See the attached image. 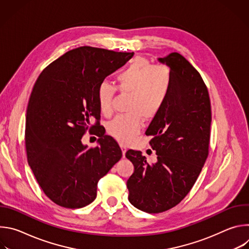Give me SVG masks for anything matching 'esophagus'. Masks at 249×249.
Wrapping results in <instances>:
<instances>
[{
  "label": "esophagus",
  "instance_id": "obj_1",
  "mask_svg": "<svg viewBox=\"0 0 249 249\" xmlns=\"http://www.w3.org/2000/svg\"><path fill=\"white\" fill-rule=\"evenodd\" d=\"M120 147H121V150H122L123 157H125V154H126V152H127V147H126V146H124V145H121Z\"/></svg>",
  "mask_w": 249,
  "mask_h": 249
}]
</instances>
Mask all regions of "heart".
I'll use <instances>...</instances> for the list:
<instances>
[{"label":"heart","mask_w":249,"mask_h":249,"mask_svg":"<svg viewBox=\"0 0 249 249\" xmlns=\"http://www.w3.org/2000/svg\"><path fill=\"white\" fill-rule=\"evenodd\" d=\"M116 83L119 91L131 93L129 113L117 115L106 129L120 143L127 144L143 127L142 117L152 120L164 107L171 91L172 76L168 67L137 57L116 76ZM115 92L116 89L107 82L97 86L95 97L101 114H111Z\"/></svg>","instance_id":"b5f03b06"}]
</instances>
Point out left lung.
I'll use <instances>...</instances> for the list:
<instances>
[{
  "instance_id": "8db88e82",
  "label": "left lung",
  "mask_w": 249,
  "mask_h": 249,
  "mask_svg": "<svg viewBox=\"0 0 249 249\" xmlns=\"http://www.w3.org/2000/svg\"><path fill=\"white\" fill-rule=\"evenodd\" d=\"M158 61L170 69L172 87L146 131L157 162L149 164L139 151L126 153L135 168L127 180L128 199L150 214L173 208L193 187L208 158L212 121L209 92L197 70L176 52Z\"/></svg>"
}]
</instances>
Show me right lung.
<instances>
[{"instance_id":"right-lung-1","label":"right lung","mask_w":249,"mask_h":249,"mask_svg":"<svg viewBox=\"0 0 249 249\" xmlns=\"http://www.w3.org/2000/svg\"><path fill=\"white\" fill-rule=\"evenodd\" d=\"M133 55L82 46L52 62L33 87L25 121L27 161L45 195L61 207L93 202L99 179L122 157L110 136L98 132L94 148L82 138L96 127L91 119L100 117L97 86Z\"/></svg>"}]
</instances>
